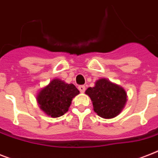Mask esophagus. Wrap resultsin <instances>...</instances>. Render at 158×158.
Here are the masks:
<instances>
[{
    "instance_id": "esophagus-1",
    "label": "esophagus",
    "mask_w": 158,
    "mask_h": 158,
    "mask_svg": "<svg viewBox=\"0 0 158 158\" xmlns=\"http://www.w3.org/2000/svg\"><path fill=\"white\" fill-rule=\"evenodd\" d=\"M79 92H81V93H83V92H85V90H86V88H85V86L84 85H80V86H79Z\"/></svg>"
}]
</instances>
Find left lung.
Segmentation results:
<instances>
[{
  "mask_svg": "<svg viewBox=\"0 0 158 158\" xmlns=\"http://www.w3.org/2000/svg\"><path fill=\"white\" fill-rule=\"evenodd\" d=\"M85 93L90 97L95 112L104 118L118 115L127 102L123 88L106 79L97 80L95 87L88 88Z\"/></svg>",
  "mask_w": 158,
  "mask_h": 158,
  "instance_id": "left-lung-1",
  "label": "left lung"
}]
</instances>
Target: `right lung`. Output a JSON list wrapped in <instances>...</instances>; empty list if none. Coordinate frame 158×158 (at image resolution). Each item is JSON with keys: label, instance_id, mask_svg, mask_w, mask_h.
<instances>
[{"label": "right lung", "instance_id": "add662e5", "mask_svg": "<svg viewBox=\"0 0 158 158\" xmlns=\"http://www.w3.org/2000/svg\"><path fill=\"white\" fill-rule=\"evenodd\" d=\"M79 93L74 84L55 79L40 92L37 101L45 114L57 118L67 112L72 99Z\"/></svg>", "mask_w": 158, "mask_h": 158}]
</instances>
